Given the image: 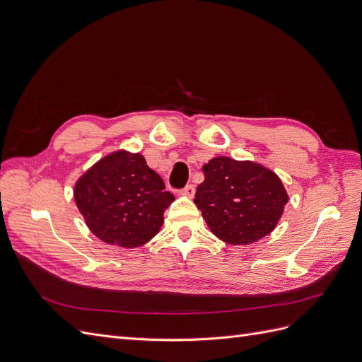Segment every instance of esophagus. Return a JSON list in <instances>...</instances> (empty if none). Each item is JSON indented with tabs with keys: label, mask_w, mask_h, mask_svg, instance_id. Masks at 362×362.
Wrapping results in <instances>:
<instances>
[{
	"label": "esophagus",
	"mask_w": 362,
	"mask_h": 362,
	"mask_svg": "<svg viewBox=\"0 0 362 362\" xmlns=\"http://www.w3.org/2000/svg\"><path fill=\"white\" fill-rule=\"evenodd\" d=\"M180 193H181L182 196H187V198H193L194 193H196V189H194L193 184H189V185H185V187H184Z\"/></svg>",
	"instance_id": "1"
}]
</instances>
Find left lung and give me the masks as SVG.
Listing matches in <instances>:
<instances>
[{"instance_id": "1", "label": "left lung", "mask_w": 362, "mask_h": 362, "mask_svg": "<svg viewBox=\"0 0 362 362\" xmlns=\"http://www.w3.org/2000/svg\"><path fill=\"white\" fill-rule=\"evenodd\" d=\"M194 204L211 233L229 245H249L270 234L288 202L275 172L254 161L216 157L205 164Z\"/></svg>"}]
</instances>
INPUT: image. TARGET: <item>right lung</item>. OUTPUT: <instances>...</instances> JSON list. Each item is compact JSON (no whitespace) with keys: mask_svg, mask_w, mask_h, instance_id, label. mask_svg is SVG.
Instances as JSON below:
<instances>
[{"mask_svg":"<svg viewBox=\"0 0 362 362\" xmlns=\"http://www.w3.org/2000/svg\"><path fill=\"white\" fill-rule=\"evenodd\" d=\"M75 204L90 231L105 243L139 247L163 225L175 201L144 156L117 151L98 161L76 181Z\"/></svg>","mask_w":362,"mask_h":362,"instance_id":"obj_1","label":"right lung"}]
</instances>
